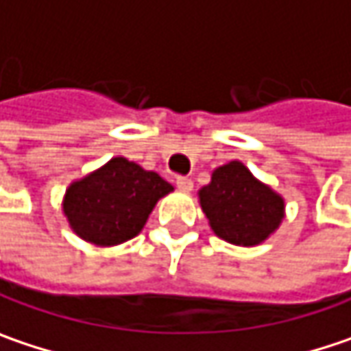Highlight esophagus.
Returning a JSON list of instances; mask_svg holds the SVG:
<instances>
[{"label":"esophagus","mask_w":351,"mask_h":351,"mask_svg":"<svg viewBox=\"0 0 351 351\" xmlns=\"http://www.w3.org/2000/svg\"><path fill=\"white\" fill-rule=\"evenodd\" d=\"M176 186H178L180 191H191L193 189V182L189 178H178L176 180Z\"/></svg>","instance_id":"esophagus-1"}]
</instances>
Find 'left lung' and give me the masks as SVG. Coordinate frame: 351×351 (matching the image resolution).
Wrapping results in <instances>:
<instances>
[{"label": "left lung", "mask_w": 351, "mask_h": 351, "mask_svg": "<svg viewBox=\"0 0 351 351\" xmlns=\"http://www.w3.org/2000/svg\"><path fill=\"white\" fill-rule=\"evenodd\" d=\"M199 206L217 238L234 245H258L284 219V197L262 184L241 162L215 167L212 182L199 189Z\"/></svg>", "instance_id": "1"}]
</instances>
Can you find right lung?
<instances>
[{"label": "right lung", "mask_w": 351, "mask_h": 351, "mask_svg": "<svg viewBox=\"0 0 351 351\" xmlns=\"http://www.w3.org/2000/svg\"><path fill=\"white\" fill-rule=\"evenodd\" d=\"M173 191L160 173L125 158H112L73 182L63 197L69 228L93 245L110 247L136 238L158 199Z\"/></svg>", "instance_id": "1"}]
</instances>
